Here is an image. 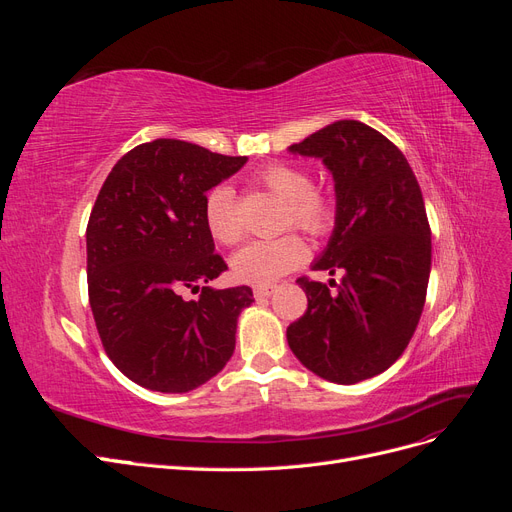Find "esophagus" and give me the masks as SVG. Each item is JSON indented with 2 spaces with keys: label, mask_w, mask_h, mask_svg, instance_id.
I'll return each mask as SVG.
<instances>
[{
  "label": "esophagus",
  "mask_w": 512,
  "mask_h": 512,
  "mask_svg": "<svg viewBox=\"0 0 512 512\" xmlns=\"http://www.w3.org/2000/svg\"><path fill=\"white\" fill-rule=\"evenodd\" d=\"M273 292H275V286L262 284V286H256V288H254V297H256V299H267V297H271Z\"/></svg>",
  "instance_id": "esophagus-1"
}]
</instances>
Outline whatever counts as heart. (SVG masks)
Wrapping results in <instances>:
<instances>
[{"instance_id": "heart-1", "label": "heart", "mask_w": 512, "mask_h": 512, "mask_svg": "<svg viewBox=\"0 0 512 512\" xmlns=\"http://www.w3.org/2000/svg\"><path fill=\"white\" fill-rule=\"evenodd\" d=\"M258 183L286 203V226L307 235H324L335 222L333 198L312 188V179L299 166L271 164L258 173ZM205 224L215 241L237 243L243 226L237 215V198L228 185H215L205 198ZM305 258V245L297 235L256 239L232 256V273L247 284H271L292 271Z\"/></svg>"}]
</instances>
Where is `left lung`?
Masks as SVG:
<instances>
[{
  "label": "left lung",
  "instance_id": "8db88e82",
  "mask_svg": "<svg viewBox=\"0 0 512 512\" xmlns=\"http://www.w3.org/2000/svg\"><path fill=\"white\" fill-rule=\"evenodd\" d=\"M288 151L333 175L335 226L312 269L342 273L337 292L297 280L307 312L288 327V346L329 382L374 378L406 350L423 314L431 230L421 188L404 153L363 121H333Z\"/></svg>",
  "mask_w": 512,
  "mask_h": 512
}]
</instances>
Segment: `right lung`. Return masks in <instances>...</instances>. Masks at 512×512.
<instances>
[{
    "label": "right lung",
    "mask_w": 512,
    "mask_h": 512,
    "mask_svg": "<svg viewBox=\"0 0 512 512\" xmlns=\"http://www.w3.org/2000/svg\"><path fill=\"white\" fill-rule=\"evenodd\" d=\"M247 162L158 138L108 173L87 224L89 305L108 359L138 386L190 393L235 352L252 288L209 286L226 262L205 224L207 192ZM200 291L198 300L182 292Z\"/></svg>",
    "instance_id": "obj_1"
}]
</instances>
